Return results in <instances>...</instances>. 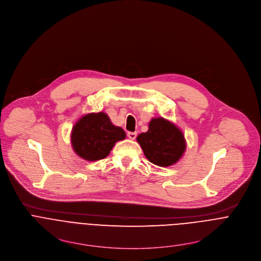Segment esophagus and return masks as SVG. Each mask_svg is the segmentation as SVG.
Listing matches in <instances>:
<instances>
[{
  "label": "esophagus",
  "instance_id": "obj_1",
  "mask_svg": "<svg viewBox=\"0 0 261 261\" xmlns=\"http://www.w3.org/2000/svg\"><path fill=\"white\" fill-rule=\"evenodd\" d=\"M127 137H128L130 140H135L136 137H137V133H136V132H129V133H127Z\"/></svg>",
  "mask_w": 261,
  "mask_h": 261
}]
</instances>
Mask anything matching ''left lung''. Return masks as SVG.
<instances>
[{"label": "left lung", "instance_id": "left-lung-1", "mask_svg": "<svg viewBox=\"0 0 261 261\" xmlns=\"http://www.w3.org/2000/svg\"><path fill=\"white\" fill-rule=\"evenodd\" d=\"M137 142L147 160L160 167L176 164L187 148L182 132L163 117L152 118L148 124V130L140 134Z\"/></svg>", "mask_w": 261, "mask_h": 261}]
</instances>
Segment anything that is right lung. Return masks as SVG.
<instances>
[{
    "label": "right lung",
    "instance_id": "obj_1",
    "mask_svg": "<svg viewBox=\"0 0 261 261\" xmlns=\"http://www.w3.org/2000/svg\"><path fill=\"white\" fill-rule=\"evenodd\" d=\"M125 132L115 126L103 113H89L73 125L70 140L73 151L82 159L95 162L107 158L115 143L124 140Z\"/></svg>",
    "mask_w": 261,
    "mask_h": 261
}]
</instances>
